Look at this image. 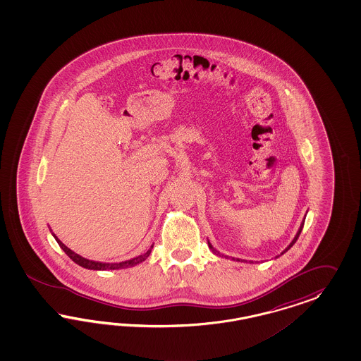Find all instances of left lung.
Here are the masks:
<instances>
[{
	"label": "left lung",
	"instance_id": "8db88e82",
	"mask_svg": "<svg viewBox=\"0 0 361 361\" xmlns=\"http://www.w3.org/2000/svg\"><path fill=\"white\" fill-rule=\"evenodd\" d=\"M305 219H306V217L303 219V221H302V224H300V226H299V229H298V233H296L295 237H294V240H291V243L284 249L283 252H281V255H283L284 252H287V250H290L293 246H294V243H295L296 240H298V238H299V235H300V231H302V229H303V225H305ZM208 246L210 247V250L213 252V254H216V255H219V257H225V258H229L228 255H224V254H221V252H219V250H216L213 246H212V243L209 242L208 240ZM281 255H278V257H281ZM276 257V258H278ZM233 261H237V262H242V259H238V258H233V257H230ZM250 263H252V261H250Z\"/></svg>",
	"mask_w": 361,
	"mask_h": 361
}]
</instances>
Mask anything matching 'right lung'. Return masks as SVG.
I'll return each mask as SVG.
<instances>
[{"label":"right lung","mask_w":361,"mask_h":361,"mask_svg":"<svg viewBox=\"0 0 361 361\" xmlns=\"http://www.w3.org/2000/svg\"><path fill=\"white\" fill-rule=\"evenodd\" d=\"M51 231V230H50ZM53 234V237H54L55 240L58 242V245L62 247V250L70 257V259H73L74 262L79 264V266H82V267H85V269H88V270H119V269H127V267H133V266H136V264H139V263L144 262L148 257H149V254L152 252V246H151V249L148 250L147 252H144L142 255H139V257H136V258H132L130 261H124V262L119 263H104V262H97V261H90L87 258H83L82 255H79L77 252H73L71 249H68L67 246H66L65 243H62L59 238L55 235L54 233H51Z\"/></svg>","instance_id":"obj_1"}]
</instances>
